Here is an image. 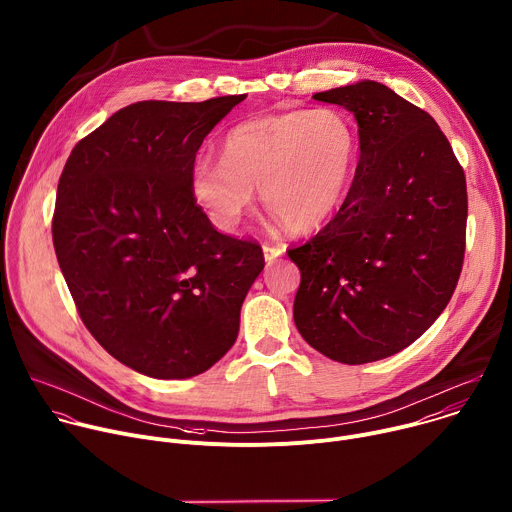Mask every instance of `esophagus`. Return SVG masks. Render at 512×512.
I'll use <instances>...</instances> for the list:
<instances>
[{
  "label": "esophagus",
  "instance_id": "34e87169",
  "mask_svg": "<svg viewBox=\"0 0 512 512\" xmlns=\"http://www.w3.org/2000/svg\"><path fill=\"white\" fill-rule=\"evenodd\" d=\"M262 250H264V260L270 264V262H274L278 256H282V252H284V246L264 244V246H262Z\"/></svg>",
  "mask_w": 512,
  "mask_h": 512
}]
</instances>
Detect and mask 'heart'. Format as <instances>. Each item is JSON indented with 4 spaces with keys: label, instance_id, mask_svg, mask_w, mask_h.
I'll list each match as a JSON object with an SVG mask.
<instances>
[{
    "label": "heart",
    "instance_id": "heart-1",
    "mask_svg": "<svg viewBox=\"0 0 512 512\" xmlns=\"http://www.w3.org/2000/svg\"><path fill=\"white\" fill-rule=\"evenodd\" d=\"M355 161L357 131L343 111H288L230 129L220 161L199 157L191 165L189 191L220 230L242 222L260 189L272 216L292 232H306L337 210Z\"/></svg>",
    "mask_w": 512,
    "mask_h": 512
}]
</instances>
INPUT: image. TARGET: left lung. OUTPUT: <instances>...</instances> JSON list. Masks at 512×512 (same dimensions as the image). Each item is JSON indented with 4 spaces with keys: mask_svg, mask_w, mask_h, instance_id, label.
I'll use <instances>...</instances> for the list:
<instances>
[{
    "mask_svg": "<svg viewBox=\"0 0 512 512\" xmlns=\"http://www.w3.org/2000/svg\"><path fill=\"white\" fill-rule=\"evenodd\" d=\"M359 125V163L337 216L288 256L294 323L325 357L361 365L399 353L442 315L458 284L468 197L438 123L375 80L317 92Z\"/></svg>",
    "mask_w": 512,
    "mask_h": 512,
    "instance_id": "left-lung-1",
    "label": "left lung"
}]
</instances>
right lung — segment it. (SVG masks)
I'll return each instance as SVG.
<instances>
[{
  "instance_id": "add662e5",
  "label": "right lung",
  "mask_w": 512,
  "mask_h": 512,
  "mask_svg": "<svg viewBox=\"0 0 512 512\" xmlns=\"http://www.w3.org/2000/svg\"><path fill=\"white\" fill-rule=\"evenodd\" d=\"M244 98L135 102L62 169L60 270L90 335L143 375L187 379L218 363L264 268L260 244L220 234L189 191L197 149Z\"/></svg>"
}]
</instances>
